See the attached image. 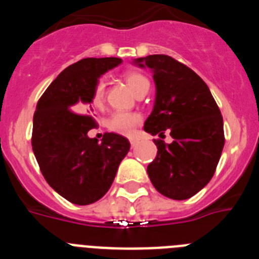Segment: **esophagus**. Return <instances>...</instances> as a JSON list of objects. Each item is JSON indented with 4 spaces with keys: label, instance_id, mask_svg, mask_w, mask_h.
<instances>
[{
    "label": "esophagus",
    "instance_id": "34e87169",
    "mask_svg": "<svg viewBox=\"0 0 259 259\" xmlns=\"http://www.w3.org/2000/svg\"><path fill=\"white\" fill-rule=\"evenodd\" d=\"M130 143H131L132 148H135V146L137 145V143H139V140H137V139H134V137H132V139H130Z\"/></svg>",
    "mask_w": 259,
    "mask_h": 259
}]
</instances>
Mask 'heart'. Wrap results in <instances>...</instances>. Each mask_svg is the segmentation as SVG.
<instances>
[{
	"label": "heart",
	"mask_w": 259,
	"mask_h": 259,
	"mask_svg": "<svg viewBox=\"0 0 259 259\" xmlns=\"http://www.w3.org/2000/svg\"><path fill=\"white\" fill-rule=\"evenodd\" d=\"M125 81L130 85V88L137 93L143 88L144 85L149 84V80L146 79L143 74L136 72V71H130L124 75ZM105 98H106V89H105V83L102 80H98L96 83L95 88L92 91V96H91V104L95 109L101 110L105 106ZM141 123V116L136 113H114L110 116L109 122H107V127L110 131L116 132L119 135H124V136H130L134 134L135 128Z\"/></svg>",
	"instance_id": "obj_1"
}]
</instances>
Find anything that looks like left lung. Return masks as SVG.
<instances>
[{"label":"left lung","instance_id":"1","mask_svg":"<svg viewBox=\"0 0 259 259\" xmlns=\"http://www.w3.org/2000/svg\"><path fill=\"white\" fill-rule=\"evenodd\" d=\"M153 71L154 109L144 130L170 132L174 141L154 139L157 157L148 166L154 188L172 200H187L211 180L224 146L223 116L206 83L193 70L164 54L135 59Z\"/></svg>","mask_w":259,"mask_h":259}]
</instances>
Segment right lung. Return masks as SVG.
Masks as SVG:
<instances>
[{
  "instance_id": "right-lung-1",
  "label": "right lung",
  "mask_w": 259,
  "mask_h": 259,
  "mask_svg": "<svg viewBox=\"0 0 259 259\" xmlns=\"http://www.w3.org/2000/svg\"><path fill=\"white\" fill-rule=\"evenodd\" d=\"M120 58H84L68 66L41 96L33 114L32 150L48 184L75 205H89L109 191L130 141L105 134L89 139L97 125L87 110L98 77Z\"/></svg>"
}]
</instances>
